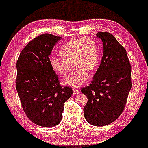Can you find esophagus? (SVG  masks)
Listing matches in <instances>:
<instances>
[{
  "mask_svg": "<svg viewBox=\"0 0 148 148\" xmlns=\"http://www.w3.org/2000/svg\"><path fill=\"white\" fill-rule=\"evenodd\" d=\"M79 93V90L74 88V89H73V95H78Z\"/></svg>",
  "mask_w": 148,
  "mask_h": 148,
  "instance_id": "esophagus-1",
  "label": "esophagus"
}]
</instances>
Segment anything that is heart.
<instances>
[{
	"instance_id": "b5f03b06",
	"label": "heart",
	"mask_w": 148,
	"mask_h": 148,
	"mask_svg": "<svg viewBox=\"0 0 148 148\" xmlns=\"http://www.w3.org/2000/svg\"><path fill=\"white\" fill-rule=\"evenodd\" d=\"M61 56L51 55L49 62L51 68L60 77L66 75L69 64L73 62V71L63 80L62 84L79 88L88 80V73L93 74L99 66L100 57L97 44L90 37L71 39L60 49Z\"/></svg>"
}]
</instances>
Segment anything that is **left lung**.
Instances as JSON below:
<instances>
[{"label":"left lung","mask_w":148,"mask_h":148,"mask_svg":"<svg viewBox=\"0 0 148 148\" xmlns=\"http://www.w3.org/2000/svg\"><path fill=\"white\" fill-rule=\"evenodd\" d=\"M103 56L92 83L81 90L88 97L84 107L86 120L94 126H105L123 112L131 89V65L126 49L108 32H99Z\"/></svg>","instance_id":"1"}]
</instances>
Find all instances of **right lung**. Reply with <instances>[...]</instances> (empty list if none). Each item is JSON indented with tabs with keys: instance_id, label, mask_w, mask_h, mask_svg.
<instances>
[{
	"instance_id": "1",
	"label": "right lung",
	"mask_w": 148,
	"mask_h": 148,
	"mask_svg": "<svg viewBox=\"0 0 148 148\" xmlns=\"http://www.w3.org/2000/svg\"><path fill=\"white\" fill-rule=\"evenodd\" d=\"M60 39L48 33L36 36L17 60L16 90L23 110L31 122L43 127L60 123L64 103L73 94L71 88L60 85L49 62L53 46Z\"/></svg>"
}]
</instances>
